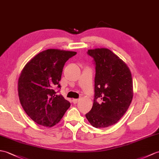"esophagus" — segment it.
<instances>
[{
  "label": "esophagus",
  "instance_id": "esophagus-1",
  "mask_svg": "<svg viewBox=\"0 0 159 159\" xmlns=\"http://www.w3.org/2000/svg\"><path fill=\"white\" fill-rule=\"evenodd\" d=\"M79 101V99H72V102L74 103V104H76L77 102H78Z\"/></svg>",
  "mask_w": 159,
  "mask_h": 159
}]
</instances>
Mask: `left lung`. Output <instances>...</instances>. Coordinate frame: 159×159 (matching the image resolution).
Listing matches in <instances>:
<instances>
[{
    "label": "left lung",
    "instance_id": "1",
    "mask_svg": "<svg viewBox=\"0 0 159 159\" xmlns=\"http://www.w3.org/2000/svg\"><path fill=\"white\" fill-rule=\"evenodd\" d=\"M88 54L94 59L96 73L93 105L85 116L93 127L106 128L116 124L131 104V73L126 63L107 48L89 49Z\"/></svg>",
    "mask_w": 159,
    "mask_h": 159
}]
</instances>
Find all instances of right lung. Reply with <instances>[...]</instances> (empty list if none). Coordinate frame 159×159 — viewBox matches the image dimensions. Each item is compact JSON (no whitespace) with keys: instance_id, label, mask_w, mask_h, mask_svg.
Segmentation results:
<instances>
[{"instance_id":"right-lung-1","label":"right lung","mask_w":159,"mask_h":159,"mask_svg":"<svg viewBox=\"0 0 159 159\" xmlns=\"http://www.w3.org/2000/svg\"><path fill=\"white\" fill-rule=\"evenodd\" d=\"M75 51L49 49L32 57L20 73L17 90L25 112L35 123L51 127L64 116L70 104L55 87L60 88L63 68Z\"/></svg>"}]
</instances>
